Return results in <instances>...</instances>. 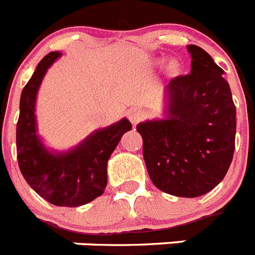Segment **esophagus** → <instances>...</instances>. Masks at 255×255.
<instances>
[{
  "label": "esophagus",
  "instance_id": "1",
  "mask_svg": "<svg viewBox=\"0 0 255 255\" xmlns=\"http://www.w3.org/2000/svg\"><path fill=\"white\" fill-rule=\"evenodd\" d=\"M128 117H129V121L132 123L136 124L145 117V113L142 110H140V109H131L129 113H128Z\"/></svg>",
  "mask_w": 255,
  "mask_h": 255
}]
</instances>
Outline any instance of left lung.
<instances>
[{
	"label": "left lung",
	"mask_w": 255,
	"mask_h": 255,
	"mask_svg": "<svg viewBox=\"0 0 255 255\" xmlns=\"http://www.w3.org/2000/svg\"><path fill=\"white\" fill-rule=\"evenodd\" d=\"M190 74L166 87L164 118L138 123L147 174L158 189L200 197L226 176L235 151L236 108L223 70L188 45Z\"/></svg>",
	"instance_id": "obj_1"
}]
</instances>
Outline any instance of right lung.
<instances>
[{
  "label": "right lung",
  "mask_w": 255,
  "mask_h": 255,
  "mask_svg": "<svg viewBox=\"0 0 255 255\" xmlns=\"http://www.w3.org/2000/svg\"><path fill=\"white\" fill-rule=\"evenodd\" d=\"M61 55L58 51L45 55L23 88L16 124V154L23 177L38 196L55 206L76 207L104 193L111 153L132 124L123 118L109 127L96 129L70 150H49L37 133L36 98L48 68Z\"/></svg>",
  "instance_id": "right-lung-1"
}]
</instances>
